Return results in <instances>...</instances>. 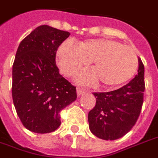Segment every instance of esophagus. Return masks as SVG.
Wrapping results in <instances>:
<instances>
[{
  "mask_svg": "<svg viewBox=\"0 0 158 158\" xmlns=\"http://www.w3.org/2000/svg\"><path fill=\"white\" fill-rule=\"evenodd\" d=\"M85 93V91L84 90V89H80V88L77 89V95H78V96H80V95H82V94H84Z\"/></svg>",
  "mask_w": 158,
  "mask_h": 158,
  "instance_id": "34e87169",
  "label": "esophagus"
}]
</instances>
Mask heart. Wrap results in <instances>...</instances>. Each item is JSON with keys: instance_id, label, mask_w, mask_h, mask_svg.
<instances>
[{"instance_id": "b5f03b06", "label": "heart", "mask_w": 158, "mask_h": 158, "mask_svg": "<svg viewBox=\"0 0 158 158\" xmlns=\"http://www.w3.org/2000/svg\"><path fill=\"white\" fill-rule=\"evenodd\" d=\"M58 65L65 76L71 77L92 63V70L79 74L78 81L93 85L97 79L106 88H116L132 79L138 67L137 56L132 48L108 38H94L75 46L65 41L57 51Z\"/></svg>"}]
</instances>
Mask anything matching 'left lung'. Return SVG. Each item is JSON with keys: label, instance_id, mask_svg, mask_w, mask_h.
I'll return each mask as SVG.
<instances>
[{"label": "left lung", "instance_id": "8db88e82", "mask_svg": "<svg viewBox=\"0 0 158 158\" xmlns=\"http://www.w3.org/2000/svg\"><path fill=\"white\" fill-rule=\"evenodd\" d=\"M138 73L116 90L93 93L96 105L89 112V130L103 140H116L135 126L141 113L145 90L144 65L138 58Z\"/></svg>", "mask_w": 158, "mask_h": 158}]
</instances>
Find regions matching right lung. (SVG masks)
I'll use <instances>...</instances> for the list:
<instances>
[{
    "instance_id": "add662e5",
    "label": "right lung",
    "mask_w": 158,
    "mask_h": 158,
    "mask_svg": "<svg viewBox=\"0 0 158 158\" xmlns=\"http://www.w3.org/2000/svg\"><path fill=\"white\" fill-rule=\"evenodd\" d=\"M69 35L39 26L17 48L12 66V99L22 123L32 132L58 129L60 111L77 98L76 87L59 73L55 62L58 48Z\"/></svg>"
}]
</instances>
